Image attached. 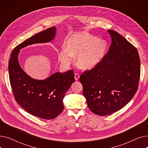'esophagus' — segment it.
Wrapping results in <instances>:
<instances>
[{"label":"esophagus","mask_w":148,"mask_h":148,"mask_svg":"<svg viewBox=\"0 0 148 148\" xmlns=\"http://www.w3.org/2000/svg\"><path fill=\"white\" fill-rule=\"evenodd\" d=\"M79 78H80V75H79V74L75 73V74H74V79H75V80L76 81H77V80H79Z\"/></svg>","instance_id":"34e87169"}]
</instances>
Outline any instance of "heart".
I'll return each mask as SVG.
<instances>
[{"label":"heart","instance_id":"heart-1","mask_svg":"<svg viewBox=\"0 0 148 148\" xmlns=\"http://www.w3.org/2000/svg\"><path fill=\"white\" fill-rule=\"evenodd\" d=\"M65 47L58 53L61 64L68 66L71 64L73 57H77V66L86 70L100 63L107 53L108 44L103 39L84 32H77L67 38Z\"/></svg>","mask_w":148,"mask_h":148}]
</instances>
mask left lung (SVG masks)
<instances>
[{
    "label": "left lung",
    "instance_id": "left-lung-1",
    "mask_svg": "<svg viewBox=\"0 0 148 148\" xmlns=\"http://www.w3.org/2000/svg\"><path fill=\"white\" fill-rule=\"evenodd\" d=\"M108 32L112 38L109 50L99 64L80 77L88 107L99 116L112 114L130 102L140 74L136 48L115 31Z\"/></svg>",
    "mask_w": 148,
    "mask_h": 148
}]
</instances>
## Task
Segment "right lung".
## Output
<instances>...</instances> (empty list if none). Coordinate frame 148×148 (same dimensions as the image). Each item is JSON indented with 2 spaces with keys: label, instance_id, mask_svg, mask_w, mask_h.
I'll return each instance as SVG.
<instances>
[{
  "label": "right lung",
  "instance_id": "right-lung-1",
  "mask_svg": "<svg viewBox=\"0 0 148 148\" xmlns=\"http://www.w3.org/2000/svg\"><path fill=\"white\" fill-rule=\"evenodd\" d=\"M56 28L53 26L30 37L12 51L8 65L10 80L16 101L29 113L44 119H53L64 109L63 99L75 82L72 70L56 73L44 80H36L27 75L20 65V51L26 47L52 41Z\"/></svg>",
  "mask_w": 148,
  "mask_h": 148
}]
</instances>
